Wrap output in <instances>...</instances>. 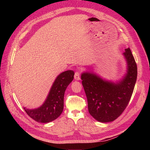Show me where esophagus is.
<instances>
[{
  "mask_svg": "<svg viewBox=\"0 0 150 150\" xmlns=\"http://www.w3.org/2000/svg\"><path fill=\"white\" fill-rule=\"evenodd\" d=\"M74 79L76 80H80L81 79V73L79 72L76 71L75 72V74H74Z\"/></svg>",
  "mask_w": 150,
  "mask_h": 150,
  "instance_id": "34e87169",
  "label": "esophagus"
}]
</instances>
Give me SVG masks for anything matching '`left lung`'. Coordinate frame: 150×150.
Returning a JSON list of instances; mask_svg holds the SVG:
<instances>
[{
	"label": "left lung",
	"mask_w": 150,
	"mask_h": 150,
	"mask_svg": "<svg viewBox=\"0 0 150 150\" xmlns=\"http://www.w3.org/2000/svg\"><path fill=\"white\" fill-rule=\"evenodd\" d=\"M123 56L127 62V73L118 82L104 80L90 72L81 74L89 112L99 122H111L117 118L132 96L137 78V65L129 48L125 49Z\"/></svg>",
	"instance_id": "left-lung-1"
}]
</instances>
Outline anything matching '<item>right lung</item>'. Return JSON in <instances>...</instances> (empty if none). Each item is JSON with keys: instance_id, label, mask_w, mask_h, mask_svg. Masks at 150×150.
I'll return each instance as SVG.
<instances>
[{"instance_id": "1", "label": "right lung", "mask_w": 150, "mask_h": 150, "mask_svg": "<svg viewBox=\"0 0 150 150\" xmlns=\"http://www.w3.org/2000/svg\"><path fill=\"white\" fill-rule=\"evenodd\" d=\"M72 70L64 71L59 75L52 86L49 93L42 105L34 110L24 108L31 118L39 122H49L57 119L64 108L65 91L74 79Z\"/></svg>"}]
</instances>
